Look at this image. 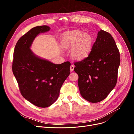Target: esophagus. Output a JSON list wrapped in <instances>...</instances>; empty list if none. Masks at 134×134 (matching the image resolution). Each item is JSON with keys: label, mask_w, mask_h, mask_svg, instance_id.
<instances>
[{"label": "esophagus", "mask_w": 134, "mask_h": 134, "mask_svg": "<svg viewBox=\"0 0 134 134\" xmlns=\"http://www.w3.org/2000/svg\"><path fill=\"white\" fill-rule=\"evenodd\" d=\"M74 68V65H71V67H70V71H71V72H72L73 71Z\"/></svg>", "instance_id": "34e87169"}]
</instances>
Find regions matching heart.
<instances>
[{"instance_id": "1", "label": "heart", "mask_w": 134, "mask_h": 134, "mask_svg": "<svg viewBox=\"0 0 134 134\" xmlns=\"http://www.w3.org/2000/svg\"><path fill=\"white\" fill-rule=\"evenodd\" d=\"M93 43L92 36L80 30L68 31L63 34L61 44L63 48L72 49V57L76 60L86 58L91 51Z\"/></svg>"}]
</instances>
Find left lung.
I'll return each mask as SVG.
<instances>
[{
  "label": "left lung",
  "instance_id": "8db88e82",
  "mask_svg": "<svg viewBox=\"0 0 134 134\" xmlns=\"http://www.w3.org/2000/svg\"><path fill=\"white\" fill-rule=\"evenodd\" d=\"M120 61L114 39L110 34L101 30L87 57L74 63L84 99L95 103L108 96L116 85Z\"/></svg>",
  "mask_w": 134,
  "mask_h": 134
}]
</instances>
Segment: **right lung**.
Masks as SVG:
<instances>
[{
  "label": "right lung",
  "instance_id": "add662e5",
  "mask_svg": "<svg viewBox=\"0 0 134 134\" xmlns=\"http://www.w3.org/2000/svg\"><path fill=\"white\" fill-rule=\"evenodd\" d=\"M50 29L47 25L32 28L18 40L13 52L12 72L20 93L40 108L51 106L57 100L62 84L70 74L69 61L55 65L37 57L30 50L35 38Z\"/></svg>",
  "mask_w": 134,
  "mask_h": 134
}]
</instances>
